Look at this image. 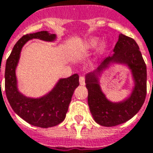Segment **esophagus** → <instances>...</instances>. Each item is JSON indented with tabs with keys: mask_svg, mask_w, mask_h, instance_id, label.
Returning a JSON list of instances; mask_svg holds the SVG:
<instances>
[{
	"mask_svg": "<svg viewBox=\"0 0 153 153\" xmlns=\"http://www.w3.org/2000/svg\"><path fill=\"white\" fill-rule=\"evenodd\" d=\"M79 82H80V84H81V85H82V86L85 85L86 82H85V77H84L83 76H80V78H79Z\"/></svg>",
	"mask_w": 153,
	"mask_h": 153,
	"instance_id": "esophagus-1",
	"label": "esophagus"
}]
</instances>
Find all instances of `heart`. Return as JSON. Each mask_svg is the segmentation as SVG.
I'll use <instances>...</instances> for the list:
<instances>
[{
	"label": "heart",
	"instance_id": "obj_1",
	"mask_svg": "<svg viewBox=\"0 0 153 153\" xmlns=\"http://www.w3.org/2000/svg\"><path fill=\"white\" fill-rule=\"evenodd\" d=\"M98 43H99V39L98 38H92V39H88V40L86 42L85 47L88 50H92V49L95 48L97 46Z\"/></svg>",
	"mask_w": 153,
	"mask_h": 153
}]
</instances>
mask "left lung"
Segmentation results:
<instances>
[{
	"instance_id": "left-lung-1",
	"label": "left lung",
	"mask_w": 153,
	"mask_h": 153,
	"mask_svg": "<svg viewBox=\"0 0 153 153\" xmlns=\"http://www.w3.org/2000/svg\"><path fill=\"white\" fill-rule=\"evenodd\" d=\"M114 52L112 56L105 58L97 69L87 75L85 81L90 112L98 124L107 127L115 126L131 120L141 109L146 95V66L136 41L121 33ZM111 62L126 64L132 71L135 82L131 96L119 103L108 100L99 85L98 76Z\"/></svg>"
}]
</instances>
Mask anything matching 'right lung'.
I'll return each mask as SVG.
<instances>
[{
    "label": "right lung",
    "instance_id": "obj_1",
    "mask_svg": "<svg viewBox=\"0 0 153 153\" xmlns=\"http://www.w3.org/2000/svg\"><path fill=\"white\" fill-rule=\"evenodd\" d=\"M55 34L40 31L22 36L16 43L6 63L5 90L7 100L18 116L32 126L48 128L55 126L63 121L68 111L75 89L79 86L78 74L60 79L54 88L39 98H27L17 89L16 67L22 46L32 39L54 41Z\"/></svg>",
    "mask_w": 153,
    "mask_h": 153
}]
</instances>
